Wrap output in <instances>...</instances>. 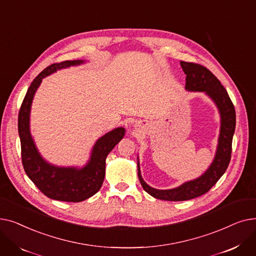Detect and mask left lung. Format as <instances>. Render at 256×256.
<instances>
[{
  "instance_id": "1",
  "label": "left lung",
  "mask_w": 256,
  "mask_h": 256,
  "mask_svg": "<svg viewBox=\"0 0 256 256\" xmlns=\"http://www.w3.org/2000/svg\"><path fill=\"white\" fill-rule=\"evenodd\" d=\"M186 74L184 89L191 92H204L216 104L220 114V134L217 150L210 167L195 180L186 182L180 186L168 190H158L147 184L141 176L138 158V178L143 189L152 197L167 201L190 200L206 194L226 171L232 156V137L236 128V110L230 96L220 80L204 66L180 61Z\"/></svg>"
}]
</instances>
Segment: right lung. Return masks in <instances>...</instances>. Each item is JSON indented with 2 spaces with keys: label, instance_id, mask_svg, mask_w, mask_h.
<instances>
[{
  "label": "right lung",
  "instance_id": "obj_1",
  "mask_svg": "<svg viewBox=\"0 0 256 256\" xmlns=\"http://www.w3.org/2000/svg\"><path fill=\"white\" fill-rule=\"evenodd\" d=\"M85 60L52 64L40 72L30 85L18 114V135L22 145V162L28 178L46 196L54 200L80 202L96 194L106 173V158L115 145L124 137L126 128H116L94 143L90 158L83 167H62L48 163L38 152L30 130L31 106L42 80L57 70L84 64Z\"/></svg>",
  "mask_w": 256,
  "mask_h": 256
}]
</instances>
